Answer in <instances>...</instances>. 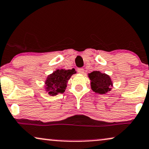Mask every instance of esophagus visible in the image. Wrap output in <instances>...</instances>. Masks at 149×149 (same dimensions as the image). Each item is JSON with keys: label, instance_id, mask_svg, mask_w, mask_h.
<instances>
[{"label": "esophagus", "instance_id": "1", "mask_svg": "<svg viewBox=\"0 0 149 149\" xmlns=\"http://www.w3.org/2000/svg\"><path fill=\"white\" fill-rule=\"evenodd\" d=\"M78 72L79 73H81V74H83V73H84V68H78Z\"/></svg>", "mask_w": 149, "mask_h": 149}]
</instances>
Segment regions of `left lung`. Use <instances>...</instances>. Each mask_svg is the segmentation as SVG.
<instances>
[{"label": "left lung", "instance_id": "obj_1", "mask_svg": "<svg viewBox=\"0 0 149 149\" xmlns=\"http://www.w3.org/2000/svg\"><path fill=\"white\" fill-rule=\"evenodd\" d=\"M88 77L91 80V89L95 93L99 94H105L111 91L113 86L112 80L109 75L95 71L88 73Z\"/></svg>", "mask_w": 149, "mask_h": 149}]
</instances>
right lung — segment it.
<instances>
[{
  "label": "right lung",
  "mask_w": 149,
  "mask_h": 149,
  "mask_svg": "<svg viewBox=\"0 0 149 149\" xmlns=\"http://www.w3.org/2000/svg\"><path fill=\"white\" fill-rule=\"evenodd\" d=\"M76 71L73 69H56L47 76L45 81V91L51 96L64 93L68 81Z\"/></svg>",
  "instance_id": "obj_1"
}]
</instances>
